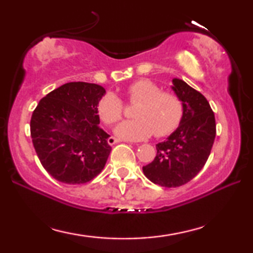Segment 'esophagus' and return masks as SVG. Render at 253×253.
<instances>
[{"label":"esophagus","mask_w":253,"mask_h":253,"mask_svg":"<svg viewBox=\"0 0 253 253\" xmlns=\"http://www.w3.org/2000/svg\"><path fill=\"white\" fill-rule=\"evenodd\" d=\"M120 141H122V140L119 139V138H115V137H109L108 138V144L109 145H114L116 143H120Z\"/></svg>","instance_id":"esophagus-1"}]
</instances>
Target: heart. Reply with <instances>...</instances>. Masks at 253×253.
<instances>
[{
  "instance_id": "b5f03b06",
  "label": "heart",
  "mask_w": 253,
  "mask_h": 253,
  "mask_svg": "<svg viewBox=\"0 0 253 253\" xmlns=\"http://www.w3.org/2000/svg\"><path fill=\"white\" fill-rule=\"evenodd\" d=\"M126 101L137 103L132 115L134 120L126 121L115 129L123 139L143 140L154 133L155 137L170 134L183 117L182 100L175 93L161 91L157 83L139 79L126 88ZM103 123L112 126L122 119L124 107L119 96L112 92L102 95L96 105Z\"/></svg>"
}]
</instances>
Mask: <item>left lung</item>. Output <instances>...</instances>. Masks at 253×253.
Instances as JSON below:
<instances>
[{"label":"left lung","instance_id":"8db88e82","mask_svg":"<svg viewBox=\"0 0 253 253\" xmlns=\"http://www.w3.org/2000/svg\"><path fill=\"white\" fill-rule=\"evenodd\" d=\"M171 88L182 100V121L167 140L157 144V157L143 167L151 182L165 188L184 185L202 170L216 133L215 117L205 96L182 79H172Z\"/></svg>","mask_w":253,"mask_h":253}]
</instances>
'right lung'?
<instances>
[{
  "label": "right lung",
  "instance_id": "obj_1",
  "mask_svg": "<svg viewBox=\"0 0 253 253\" xmlns=\"http://www.w3.org/2000/svg\"><path fill=\"white\" fill-rule=\"evenodd\" d=\"M106 89L84 82L55 88L38 103L31 117V137L48 174L67 184H83L98 176L112 147L99 126L96 105Z\"/></svg>",
  "mask_w": 253,
  "mask_h": 253
}]
</instances>
